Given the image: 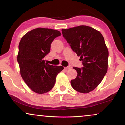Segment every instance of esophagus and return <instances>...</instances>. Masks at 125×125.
<instances>
[{"instance_id":"34e87169","label":"esophagus","mask_w":125,"mask_h":125,"mask_svg":"<svg viewBox=\"0 0 125 125\" xmlns=\"http://www.w3.org/2000/svg\"><path fill=\"white\" fill-rule=\"evenodd\" d=\"M69 68H71V66H68V67H64V69H66V70H67V69H68Z\"/></svg>"}]
</instances>
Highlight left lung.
I'll return each instance as SVG.
<instances>
[{
	"label": "left lung",
	"instance_id": "8db88e82",
	"mask_svg": "<svg viewBox=\"0 0 125 125\" xmlns=\"http://www.w3.org/2000/svg\"><path fill=\"white\" fill-rule=\"evenodd\" d=\"M63 36L74 52L80 56L83 67H73L77 76L71 84L75 90L89 93L100 83L107 71L109 51L101 33L82 25L62 29Z\"/></svg>",
	"mask_w": 125,
	"mask_h": 125
}]
</instances>
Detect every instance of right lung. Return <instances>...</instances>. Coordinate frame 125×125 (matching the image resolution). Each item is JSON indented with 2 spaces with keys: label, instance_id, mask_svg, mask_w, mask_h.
<instances>
[{
  "label": "right lung",
  "instance_id": "right-lung-1",
  "mask_svg": "<svg viewBox=\"0 0 125 125\" xmlns=\"http://www.w3.org/2000/svg\"><path fill=\"white\" fill-rule=\"evenodd\" d=\"M61 35L56 30L37 28L26 33L19 44L17 60L20 74L27 86L38 94L51 90L56 76L64 69L48 64L43 60L50 53L52 41Z\"/></svg>",
  "mask_w": 125,
  "mask_h": 125
}]
</instances>
